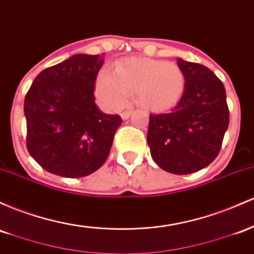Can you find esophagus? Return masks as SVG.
I'll use <instances>...</instances> for the list:
<instances>
[{
	"label": "esophagus",
	"mask_w": 254,
	"mask_h": 254,
	"mask_svg": "<svg viewBox=\"0 0 254 254\" xmlns=\"http://www.w3.org/2000/svg\"><path fill=\"white\" fill-rule=\"evenodd\" d=\"M133 112L132 110H127V112H124L121 114V118H122V120H128L129 119V116H130V114H132Z\"/></svg>",
	"instance_id": "obj_1"
}]
</instances>
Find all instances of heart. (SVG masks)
Returning <instances> with one entry per match:
<instances>
[{
  "label": "heart",
  "instance_id": "heart-1",
  "mask_svg": "<svg viewBox=\"0 0 254 254\" xmlns=\"http://www.w3.org/2000/svg\"><path fill=\"white\" fill-rule=\"evenodd\" d=\"M185 75L173 62L128 58L115 65V73L102 69L97 76L96 95L108 109H120L136 95V103L151 112L170 109L181 98Z\"/></svg>",
  "mask_w": 254,
  "mask_h": 254
}]
</instances>
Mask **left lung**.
Here are the masks:
<instances>
[{"instance_id":"1","label":"left lung","mask_w":254,"mask_h":254,"mask_svg":"<svg viewBox=\"0 0 254 254\" xmlns=\"http://www.w3.org/2000/svg\"><path fill=\"white\" fill-rule=\"evenodd\" d=\"M184 95L167 114L150 115L147 144L153 161L168 173L186 175L217 157L228 125L226 89L203 64L178 59Z\"/></svg>"}]
</instances>
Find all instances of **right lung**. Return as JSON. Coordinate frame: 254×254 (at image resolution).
<instances>
[{
    "label": "right lung",
    "mask_w": 254,
    "mask_h": 254,
    "mask_svg": "<svg viewBox=\"0 0 254 254\" xmlns=\"http://www.w3.org/2000/svg\"><path fill=\"white\" fill-rule=\"evenodd\" d=\"M103 56L78 54L42 70L24 103L26 146L47 172L82 178L103 165L122 119L102 113L95 82Z\"/></svg>",
    "instance_id": "right-lung-1"
}]
</instances>
